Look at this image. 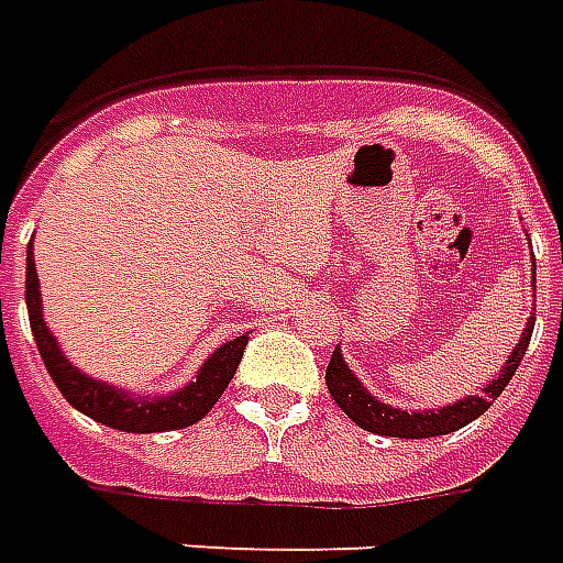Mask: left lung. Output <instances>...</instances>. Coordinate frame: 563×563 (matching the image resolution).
Masks as SVG:
<instances>
[{"mask_svg": "<svg viewBox=\"0 0 563 563\" xmlns=\"http://www.w3.org/2000/svg\"><path fill=\"white\" fill-rule=\"evenodd\" d=\"M531 283H537V262H531ZM533 334V317L528 319V325L521 331L519 343L512 346V353L507 355V365L500 367L492 383H485L483 391L467 395L461 401H452L446 407H428V410H401L391 404L379 401L377 395H371L365 389V383L355 377L346 358H343L341 346H334L329 367H325V386H329L331 398L341 407L343 413L350 416L358 428H365L371 434L383 437H404V440H422V437H440L452 434L464 424H471L497 401V395L507 389V383L516 374V367L525 358V350L531 343Z\"/></svg>", "mask_w": 563, "mask_h": 563, "instance_id": "left-lung-1", "label": "left lung"}]
</instances>
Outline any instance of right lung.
Wrapping results in <instances>:
<instances>
[{
    "instance_id": "right-lung-1",
    "label": "right lung",
    "mask_w": 563,
    "mask_h": 563,
    "mask_svg": "<svg viewBox=\"0 0 563 563\" xmlns=\"http://www.w3.org/2000/svg\"><path fill=\"white\" fill-rule=\"evenodd\" d=\"M26 310H30L32 338L38 343V353L47 367V374L56 383V389L63 391L75 410L90 416L96 422L129 431V434H156V431H180L189 424L201 422L210 413V407L220 401L225 386L232 383L234 371L244 358L246 334L232 338L205 358V365L198 367V374L186 386L165 395H135V391L111 386L104 379H96L84 374L66 358L59 350L56 334L47 329L42 307V289H38V274H35V256L32 244L26 250Z\"/></svg>"
}]
</instances>
